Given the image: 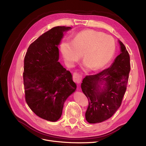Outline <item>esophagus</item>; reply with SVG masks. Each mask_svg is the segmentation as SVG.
Segmentation results:
<instances>
[{
	"label": "esophagus",
	"instance_id": "obj_1",
	"mask_svg": "<svg viewBox=\"0 0 146 146\" xmlns=\"http://www.w3.org/2000/svg\"><path fill=\"white\" fill-rule=\"evenodd\" d=\"M73 80L74 81L76 82L77 84H80V83L82 81V76L80 74H78L77 72H74L73 74Z\"/></svg>",
	"mask_w": 146,
	"mask_h": 146
}]
</instances>
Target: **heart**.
<instances>
[{
    "mask_svg": "<svg viewBox=\"0 0 146 146\" xmlns=\"http://www.w3.org/2000/svg\"><path fill=\"white\" fill-rule=\"evenodd\" d=\"M61 52L68 63L76 61L81 55L92 69L102 68L111 60L116 49L113 38L93 30L82 31L72 38L61 43Z\"/></svg>",
    "mask_w": 146,
    "mask_h": 146,
    "instance_id": "obj_1",
    "label": "heart"
}]
</instances>
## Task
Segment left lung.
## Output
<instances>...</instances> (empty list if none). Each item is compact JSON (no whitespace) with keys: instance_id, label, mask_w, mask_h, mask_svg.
Segmentation results:
<instances>
[{"instance_id":"8db88e82","label":"left lung","mask_w":146,"mask_h":146,"mask_svg":"<svg viewBox=\"0 0 146 146\" xmlns=\"http://www.w3.org/2000/svg\"><path fill=\"white\" fill-rule=\"evenodd\" d=\"M121 53L110 68L83 78L81 88L88 100L85 113L88 122L95 123L111 117L121 105L130 70V56L119 41ZM104 84L103 89L101 86Z\"/></svg>"}]
</instances>
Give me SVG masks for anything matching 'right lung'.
<instances>
[{"mask_svg":"<svg viewBox=\"0 0 146 146\" xmlns=\"http://www.w3.org/2000/svg\"><path fill=\"white\" fill-rule=\"evenodd\" d=\"M70 27L58 26L44 33L29 47L23 72L25 99L32 111L55 122L60 118L65 100L76 90L71 73L58 62V45Z\"/></svg>","mask_w":146,"mask_h":146,"instance_id":"add662e5","label":"right lung"}]
</instances>
